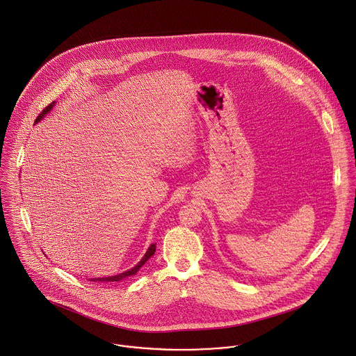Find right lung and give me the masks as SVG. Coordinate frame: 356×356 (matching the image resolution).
<instances>
[{"label": "right lung", "mask_w": 356, "mask_h": 356, "mask_svg": "<svg viewBox=\"0 0 356 356\" xmlns=\"http://www.w3.org/2000/svg\"><path fill=\"white\" fill-rule=\"evenodd\" d=\"M53 106H54V102L53 103H50L47 107H44L43 110H42V113L36 117V120H35V124L36 122H39L51 108H53ZM155 252H156V245L154 243V245H151L149 246V249H148V252L145 253V256L143 257V259L136 265V266H133L131 269L129 270H127V272H124V273H120V275H115V276H110V277H102V279H91V282H104V283H114V282H120V280H122V279H125V277H129L131 275H136L137 273V270L148 261V259H151V256H154L155 254Z\"/></svg>", "instance_id": "add662e5"}]
</instances>
